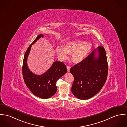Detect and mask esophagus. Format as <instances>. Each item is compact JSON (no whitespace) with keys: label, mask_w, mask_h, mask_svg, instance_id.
<instances>
[{"label":"esophagus","mask_w":127,"mask_h":127,"mask_svg":"<svg viewBox=\"0 0 127 127\" xmlns=\"http://www.w3.org/2000/svg\"><path fill=\"white\" fill-rule=\"evenodd\" d=\"M70 66H67V71H68V72H70Z\"/></svg>","instance_id":"esophagus-1"}]
</instances>
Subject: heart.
<instances>
[{"label": "heart", "instance_id": "heart-1", "mask_svg": "<svg viewBox=\"0 0 127 127\" xmlns=\"http://www.w3.org/2000/svg\"><path fill=\"white\" fill-rule=\"evenodd\" d=\"M92 44L82 40H73L66 43L64 47L57 46L56 51L59 58L61 60L66 59L68 54H71V59L74 63H80L90 53Z\"/></svg>", "mask_w": 127, "mask_h": 127}]
</instances>
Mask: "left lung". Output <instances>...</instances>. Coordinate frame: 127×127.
<instances>
[{"mask_svg": "<svg viewBox=\"0 0 127 127\" xmlns=\"http://www.w3.org/2000/svg\"><path fill=\"white\" fill-rule=\"evenodd\" d=\"M70 72L74 77L71 92L76 97L86 100L95 96L107 78L108 66L104 48L98 47L83 60L71 67Z\"/></svg>", "mask_w": 127, "mask_h": 127, "instance_id": "left-lung-1", "label": "left lung"}]
</instances>
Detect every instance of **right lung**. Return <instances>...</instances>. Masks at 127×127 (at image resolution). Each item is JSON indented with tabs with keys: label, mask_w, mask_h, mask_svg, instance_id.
<instances>
[{
	"label": "right lung",
	"mask_w": 127,
	"mask_h": 127,
	"mask_svg": "<svg viewBox=\"0 0 127 127\" xmlns=\"http://www.w3.org/2000/svg\"><path fill=\"white\" fill-rule=\"evenodd\" d=\"M43 34L38 35L27 49L23 59L22 74L24 82L27 87L35 96L41 98H49L57 92V80L67 72L64 63L60 61H55L50 68L41 75H36L29 70L27 65V58L32 45Z\"/></svg>",
	"instance_id": "1"
}]
</instances>
